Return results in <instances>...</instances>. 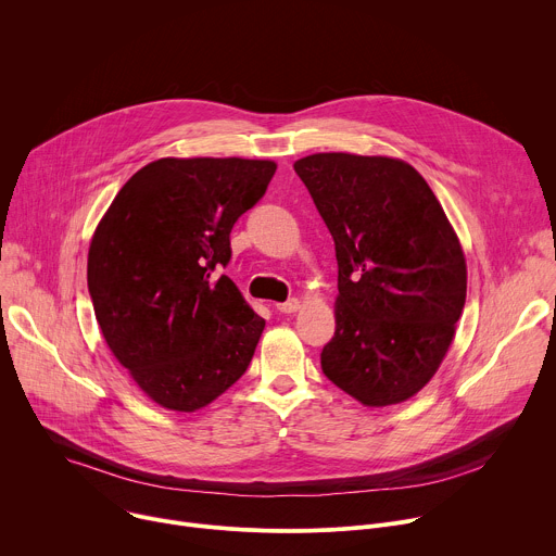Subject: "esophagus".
Here are the masks:
<instances>
[{
    "instance_id": "1",
    "label": "esophagus",
    "mask_w": 556,
    "mask_h": 556,
    "mask_svg": "<svg viewBox=\"0 0 556 556\" xmlns=\"http://www.w3.org/2000/svg\"><path fill=\"white\" fill-rule=\"evenodd\" d=\"M275 307H277L279 314H292V312H296L301 307V301L299 299H288L283 303H277Z\"/></svg>"
}]
</instances>
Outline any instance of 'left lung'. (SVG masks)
Listing matches in <instances>:
<instances>
[{
	"mask_svg": "<svg viewBox=\"0 0 556 556\" xmlns=\"http://www.w3.org/2000/svg\"><path fill=\"white\" fill-rule=\"evenodd\" d=\"M294 172L337 249L324 374L367 407L405 403L438 371L464 309L457 235L425 178L395 157L312 153Z\"/></svg>",
	"mask_w": 556,
	"mask_h": 556,
	"instance_id": "8db88e82",
	"label": "left lung"
}]
</instances>
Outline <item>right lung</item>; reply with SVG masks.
Here are the masks:
<instances>
[{"instance_id": "obj_1", "label": "right lung", "mask_w": 556, "mask_h": 556, "mask_svg": "<svg viewBox=\"0 0 556 556\" xmlns=\"http://www.w3.org/2000/svg\"><path fill=\"white\" fill-rule=\"evenodd\" d=\"M277 165L161 157L136 172L99 222L88 288L97 321L136 384L172 412L213 403L247 371L266 321L217 270L230 230Z\"/></svg>"}]
</instances>
